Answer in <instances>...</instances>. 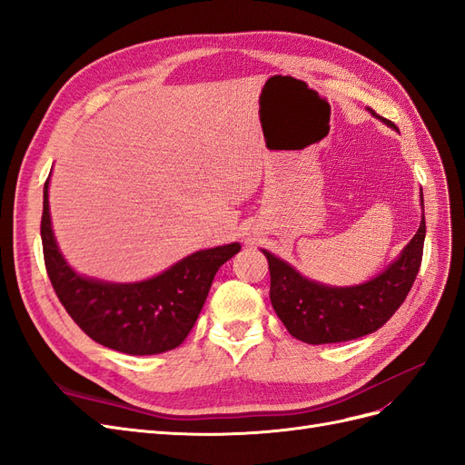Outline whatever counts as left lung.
Segmentation results:
<instances>
[{"label": "left lung", "instance_id": "1", "mask_svg": "<svg viewBox=\"0 0 465 465\" xmlns=\"http://www.w3.org/2000/svg\"><path fill=\"white\" fill-rule=\"evenodd\" d=\"M386 124L391 125L390 120ZM425 232L423 213L419 231L401 256L386 272L357 287L314 283L263 250L270 263V299L275 314L292 337L311 345L341 343L376 331L396 314L413 287L423 260Z\"/></svg>", "mask_w": 465, "mask_h": 465}]
</instances>
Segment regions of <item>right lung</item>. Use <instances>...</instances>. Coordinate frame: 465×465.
<instances>
[{
  "label": "right lung",
  "mask_w": 465,
  "mask_h": 465,
  "mask_svg": "<svg viewBox=\"0 0 465 465\" xmlns=\"http://www.w3.org/2000/svg\"><path fill=\"white\" fill-rule=\"evenodd\" d=\"M42 252L60 302L91 340L128 355H154L178 347L198 320L219 267L241 252L227 244L195 252L142 283H103L77 275L52 232L48 180L40 221Z\"/></svg>",
  "instance_id": "add662e5"
}]
</instances>
